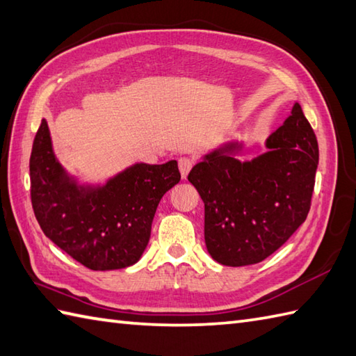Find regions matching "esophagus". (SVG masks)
I'll list each match as a JSON object with an SVG mask.
<instances>
[{
	"instance_id": "34e87169",
	"label": "esophagus",
	"mask_w": 356,
	"mask_h": 356,
	"mask_svg": "<svg viewBox=\"0 0 356 356\" xmlns=\"http://www.w3.org/2000/svg\"><path fill=\"white\" fill-rule=\"evenodd\" d=\"M193 163H195V161H193L192 158H187V156L179 158L178 165H179V172H181V177H183V179L187 178L188 172H191V169L193 168Z\"/></svg>"
}]
</instances>
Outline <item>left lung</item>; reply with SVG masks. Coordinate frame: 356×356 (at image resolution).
I'll return each mask as SVG.
<instances>
[{
	"mask_svg": "<svg viewBox=\"0 0 356 356\" xmlns=\"http://www.w3.org/2000/svg\"><path fill=\"white\" fill-rule=\"evenodd\" d=\"M250 161L243 144H222L188 173L204 202L206 248L222 266H249L270 257L306 221L318 168V141L302 108L266 140Z\"/></svg>",
	"mask_w": 356,
	"mask_h": 356,
	"instance_id": "1",
	"label": "left lung"
}]
</instances>
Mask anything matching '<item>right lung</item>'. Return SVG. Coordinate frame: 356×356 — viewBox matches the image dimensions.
I'll use <instances>...</instances> for the list:
<instances>
[{"label":"right lung","mask_w":356,"mask_h":356,"mask_svg":"<svg viewBox=\"0 0 356 356\" xmlns=\"http://www.w3.org/2000/svg\"><path fill=\"white\" fill-rule=\"evenodd\" d=\"M32 207L44 235L92 270L124 269L146 250L163 195L179 183L175 159L136 163L103 186L78 184L58 161L46 120L31 154Z\"/></svg>","instance_id":"obj_1"}]
</instances>
